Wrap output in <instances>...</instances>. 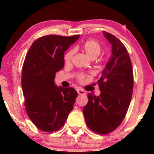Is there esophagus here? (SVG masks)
<instances>
[{
    "label": "esophagus",
    "mask_w": 154,
    "mask_h": 154,
    "mask_svg": "<svg viewBox=\"0 0 154 154\" xmlns=\"http://www.w3.org/2000/svg\"><path fill=\"white\" fill-rule=\"evenodd\" d=\"M77 92H78V94H79V95H81V94H82V95H85V94H86L85 92L82 89H80V88L77 89Z\"/></svg>",
    "instance_id": "34e87169"
}]
</instances>
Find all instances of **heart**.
Wrapping results in <instances>:
<instances>
[{
    "instance_id": "heart-1",
    "label": "heart",
    "mask_w": 154,
    "mask_h": 154,
    "mask_svg": "<svg viewBox=\"0 0 154 154\" xmlns=\"http://www.w3.org/2000/svg\"><path fill=\"white\" fill-rule=\"evenodd\" d=\"M82 49L85 52L88 57L91 60H94L100 55L102 48L97 41H94V40H88L83 44ZM73 53H74L73 50H70V51L66 52L64 55L65 62L69 63L71 62L72 60Z\"/></svg>"
}]
</instances>
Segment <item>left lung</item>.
I'll return each mask as SVG.
<instances>
[{
  "mask_svg": "<svg viewBox=\"0 0 154 154\" xmlns=\"http://www.w3.org/2000/svg\"><path fill=\"white\" fill-rule=\"evenodd\" d=\"M103 34L111 45V54L97 81L100 95L88 93L83 112L90 130L106 134L116 129L125 116L132 95L133 71L121 41L108 32L103 31Z\"/></svg>",
  "mask_w": 154,
  "mask_h": 154,
  "instance_id": "left-lung-1",
  "label": "left lung"
}]
</instances>
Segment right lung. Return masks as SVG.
I'll return each mask as SVG.
<instances>
[{"instance_id": "add662e5", "label": "right lung", "mask_w": 154, "mask_h": 154, "mask_svg": "<svg viewBox=\"0 0 154 154\" xmlns=\"http://www.w3.org/2000/svg\"><path fill=\"white\" fill-rule=\"evenodd\" d=\"M79 36L50 35L39 38L27 52L22 73L25 106L29 119L42 131L60 130L73 108L76 90L58 87L54 78L64 67L65 51Z\"/></svg>"}]
</instances>
